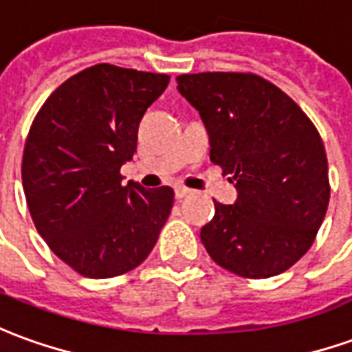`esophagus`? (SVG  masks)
I'll return each mask as SVG.
<instances>
[{"mask_svg":"<svg viewBox=\"0 0 352 352\" xmlns=\"http://www.w3.org/2000/svg\"><path fill=\"white\" fill-rule=\"evenodd\" d=\"M192 194V190L190 188H186V186H175V198L177 200H181V198H186V196H190Z\"/></svg>","mask_w":352,"mask_h":352,"instance_id":"1","label":"esophagus"}]
</instances>
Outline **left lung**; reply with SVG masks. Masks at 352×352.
Segmentation results:
<instances>
[{"label": "left lung", "instance_id": "left-lung-1", "mask_svg": "<svg viewBox=\"0 0 352 352\" xmlns=\"http://www.w3.org/2000/svg\"><path fill=\"white\" fill-rule=\"evenodd\" d=\"M210 135V158L234 181V206L215 201L200 238L219 267L269 278L313 245L330 201L328 160L314 124L257 74L177 76Z\"/></svg>", "mask_w": 352, "mask_h": 352}]
</instances>
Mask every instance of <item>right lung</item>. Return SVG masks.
<instances>
[{
    "label": "right lung",
    "mask_w": 352,
    "mask_h": 352,
    "mask_svg": "<svg viewBox=\"0 0 352 352\" xmlns=\"http://www.w3.org/2000/svg\"><path fill=\"white\" fill-rule=\"evenodd\" d=\"M168 74L95 65L58 85L34 118L22 154L32 221L58 259L87 278L139 267L173 208V188L122 183L146 108Z\"/></svg>",
    "instance_id": "right-lung-1"
}]
</instances>
